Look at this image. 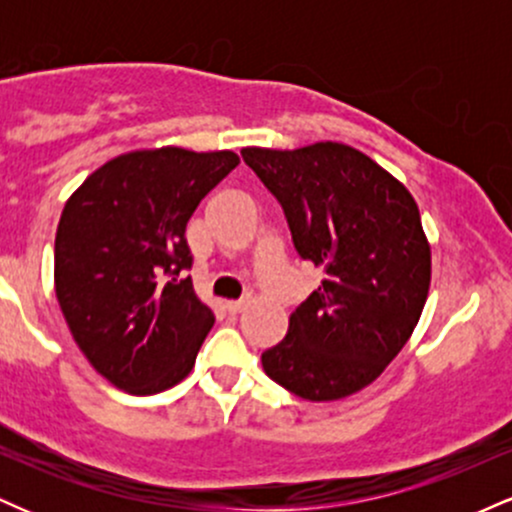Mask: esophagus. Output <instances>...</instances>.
I'll list each match as a JSON object with an SVG mask.
<instances>
[{"label": "esophagus", "instance_id": "1", "mask_svg": "<svg viewBox=\"0 0 512 512\" xmlns=\"http://www.w3.org/2000/svg\"><path fill=\"white\" fill-rule=\"evenodd\" d=\"M248 305H250L248 298H243V301H228V303H226V310H228V313H231V315H238V313H243V310L248 308Z\"/></svg>", "mask_w": 512, "mask_h": 512}]
</instances>
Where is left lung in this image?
Segmentation results:
<instances>
[{"instance_id":"obj_1","label":"left lung","mask_w":512,"mask_h":512,"mask_svg":"<svg viewBox=\"0 0 512 512\" xmlns=\"http://www.w3.org/2000/svg\"><path fill=\"white\" fill-rule=\"evenodd\" d=\"M240 154L279 199L298 255L325 272L286 337L262 354L264 373L310 402L354 395L402 351L424 310L431 245L419 207L354 146Z\"/></svg>"}]
</instances>
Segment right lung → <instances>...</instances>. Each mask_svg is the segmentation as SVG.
<instances>
[{"mask_svg": "<svg viewBox=\"0 0 512 512\" xmlns=\"http://www.w3.org/2000/svg\"><path fill=\"white\" fill-rule=\"evenodd\" d=\"M240 163L233 151H129L93 170L64 204L55 293L74 342L129 395L178 385L214 325L197 298L185 228Z\"/></svg>", "mask_w": 512, "mask_h": 512, "instance_id": "1", "label": "right lung"}]
</instances>
